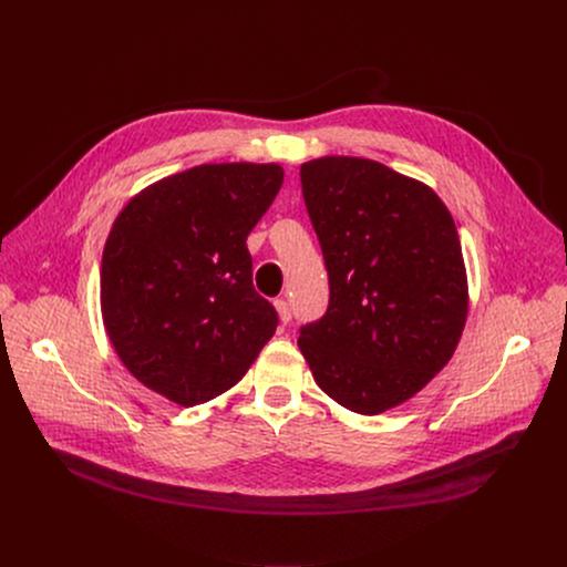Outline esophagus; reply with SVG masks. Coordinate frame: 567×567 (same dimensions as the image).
Returning <instances> with one entry per match:
<instances>
[{
  "instance_id": "obj_1",
  "label": "esophagus",
  "mask_w": 567,
  "mask_h": 567,
  "mask_svg": "<svg viewBox=\"0 0 567 567\" xmlns=\"http://www.w3.org/2000/svg\"><path fill=\"white\" fill-rule=\"evenodd\" d=\"M274 307H276V311H278L280 320H282L285 326H287V322L291 320V309H289V302H287V300H282V298H278V300L274 302Z\"/></svg>"
}]
</instances>
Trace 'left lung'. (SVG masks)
<instances>
[{
    "mask_svg": "<svg viewBox=\"0 0 567 567\" xmlns=\"http://www.w3.org/2000/svg\"><path fill=\"white\" fill-rule=\"evenodd\" d=\"M300 184L330 305L300 328L298 348L343 409L385 413L415 396L460 343L468 285L455 221L433 188L372 158L307 161Z\"/></svg>",
    "mask_w": 567,
    "mask_h": 567,
    "instance_id": "8db88e82",
    "label": "left lung"
}]
</instances>
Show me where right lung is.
<instances>
[{
  "instance_id": "obj_1",
  "label": "right lung",
  "mask_w": 567,
  "mask_h": 567,
  "mask_svg": "<svg viewBox=\"0 0 567 567\" xmlns=\"http://www.w3.org/2000/svg\"><path fill=\"white\" fill-rule=\"evenodd\" d=\"M278 164H204L134 195L112 224L101 311L145 388L197 406L247 374L278 328L254 289L251 228L282 186Z\"/></svg>"
}]
</instances>
